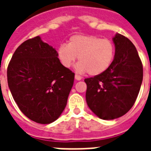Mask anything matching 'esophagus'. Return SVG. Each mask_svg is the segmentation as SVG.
Here are the masks:
<instances>
[{
    "instance_id": "34e87169",
    "label": "esophagus",
    "mask_w": 151,
    "mask_h": 151,
    "mask_svg": "<svg viewBox=\"0 0 151 151\" xmlns=\"http://www.w3.org/2000/svg\"><path fill=\"white\" fill-rule=\"evenodd\" d=\"M75 79H76V80H78V81H81V79H82V78H81V76L78 75V74H75Z\"/></svg>"
}]
</instances>
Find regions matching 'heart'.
<instances>
[{
    "label": "heart",
    "instance_id": "heart-1",
    "mask_svg": "<svg viewBox=\"0 0 151 151\" xmlns=\"http://www.w3.org/2000/svg\"><path fill=\"white\" fill-rule=\"evenodd\" d=\"M115 47L109 39L92 35H74L67 45L63 44L57 49V55L65 67H70L78 57L76 69L80 73L91 76L105 72L112 63Z\"/></svg>",
    "mask_w": 151,
    "mask_h": 151
}]
</instances>
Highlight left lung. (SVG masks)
I'll use <instances>...</instances> for the list:
<instances>
[{
  "instance_id": "1",
  "label": "left lung",
  "mask_w": 151,
  "mask_h": 151,
  "mask_svg": "<svg viewBox=\"0 0 151 151\" xmlns=\"http://www.w3.org/2000/svg\"><path fill=\"white\" fill-rule=\"evenodd\" d=\"M114 59L109 68L85 78L86 102L90 110L103 120L124 115L138 96L143 81V64L132 41L120 34L114 37Z\"/></svg>"
}]
</instances>
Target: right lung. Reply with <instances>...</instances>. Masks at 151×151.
I'll return each mask as SVG.
<instances>
[{
	"label": "right lung",
	"mask_w": 151,
	"mask_h": 151,
	"mask_svg": "<svg viewBox=\"0 0 151 151\" xmlns=\"http://www.w3.org/2000/svg\"><path fill=\"white\" fill-rule=\"evenodd\" d=\"M8 85L19 110L32 121L50 124L64 110L74 73L39 36L21 44L8 64Z\"/></svg>",
	"instance_id": "obj_1"
}]
</instances>
